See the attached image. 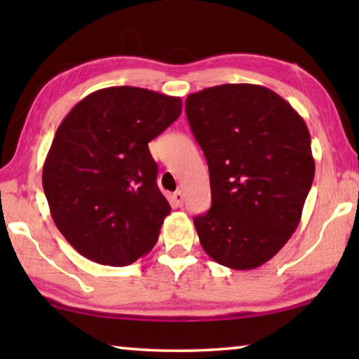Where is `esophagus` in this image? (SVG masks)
<instances>
[{
  "instance_id": "obj_1",
  "label": "esophagus",
  "mask_w": 359,
  "mask_h": 359,
  "mask_svg": "<svg viewBox=\"0 0 359 359\" xmlns=\"http://www.w3.org/2000/svg\"><path fill=\"white\" fill-rule=\"evenodd\" d=\"M172 203L175 208H182V205H184V194H182L180 190L172 194Z\"/></svg>"
}]
</instances>
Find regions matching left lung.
I'll list each match as a JSON object with an SVG mask.
<instances>
[{
    "label": "left lung",
    "mask_w": 359,
    "mask_h": 359,
    "mask_svg": "<svg viewBox=\"0 0 359 359\" xmlns=\"http://www.w3.org/2000/svg\"><path fill=\"white\" fill-rule=\"evenodd\" d=\"M185 111L210 177L212 208L193 220L199 242L229 269L259 267L296 231L312 187L306 121L282 96L253 83L188 95Z\"/></svg>",
    "instance_id": "left-lung-1"
}]
</instances>
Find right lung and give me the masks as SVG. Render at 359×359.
<instances>
[{
  "label": "right lung",
  "mask_w": 359,
  "mask_h": 359,
  "mask_svg": "<svg viewBox=\"0 0 359 359\" xmlns=\"http://www.w3.org/2000/svg\"><path fill=\"white\" fill-rule=\"evenodd\" d=\"M180 112L177 96L109 87L60 123L42 187L57 228L82 257L120 267L154 248L171 205L156 185L149 142Z\"/></svg>",
  "instance_id": "add662e5"
}]
</instances>
